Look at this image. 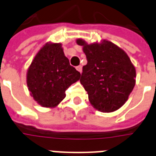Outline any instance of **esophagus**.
<instances>
[{
  "label": "esophagus",
  "instance_id": "esophagus-1",
  "mask_svg": "<svg viewBox=\"0 0 156 156\" xmlns=\"http://www.w3.org/2000/svg\"><path fill=\"white\" fill-rule=\"evenodd\" d=\"M76 69H77V70H78V71H79L80 73H82V66H78V67H76Z\"/></svg>",
  "mask_w": 156,
  "mask_h": 156
}]
</instances>
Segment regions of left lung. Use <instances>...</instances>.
Returning <instances> with one entry per match:
<instances>
[{"instance_id":"8db88e82","label":"left lung","mask_w":156,"mask_h":156,"mask_svg":"<svg viewBox=\"0 0 156 156\" xmlns=\"http://www.w3.org/2000/svg\"><path fill=\"white\" fill-rule=\"evenodd\" d=\"M87 58L80 82L92 106L113 112L125 104L136 83V69L124 50L107 40L88 44L76 40Z\"/></svg>"}]
</instances>
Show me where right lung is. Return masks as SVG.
I'll return each mask as SVG.
<instances>
[{
    "mask_svg": "<svg viewBox=\"0 0 156 156\" xmlns=\"http://www.w3.org/2000/svg\"><path fill=\"white\" fill-rule=\"evenodd\" d=\"M81 74L70 66L61 43L47 42L31 62L27 73L30 94L44 108H55L66 97V89L80 79Z\"/></svg>",
    "mask_w": 156,
    "mask_h": 156,
    "instance_id": "add662e5",
    "label": "right lung"
}]
</instances>
